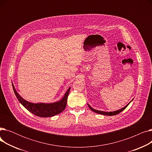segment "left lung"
<instances>
[{"instance_id": "1", "label": "left lung", "mask_w": 152, "mask_h": 152, "mask_svg": "<svg viewBox=\"0 0 152 152\" xmlns=\"http://www.w3.org/2000/svg\"><path fill=\"white\" fill-rule=\"evenodd\" d=\"M133 100V99L128 103V104H127L125 107H124L123 108L119 109L118 110H116V111H109V112H107V111H100V110H97L95 109H94L92 107H91L89 103H87V105H88V107H89V108L92 111H94V112L96 113H98V114H100V115H105V116H114V115H118L119 114V113H121V111H123L127 106H128L129 105V103Z\"/></svg>"}]
</instances>
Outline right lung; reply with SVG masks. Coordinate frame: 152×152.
I'll list each match as a JSON object with an SVG mask.
<instances>
[{"mask_svg": "<svg viewBox=\"0 0 152 152\" xmlns=\"http://www.w3.org/2000/svg\"><path fill=\"white\" fill-rule=\"evenodd\" d=\"M13 89L17 99L21 104L26 108L31 113L36 116L48 118L60 114L65 109L67 103V99L71 87H69L67 91L63 95V97L57 102L53 103H31L22 98L20 95L16 91L14 85L12 83Z\"/></svg>", "mask_w": 152, "mask_h": 152, "instance_id": "1", "label": "right lung"}]
</instances>
